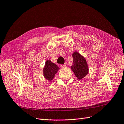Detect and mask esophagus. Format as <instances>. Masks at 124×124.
Here are the masks:
<instances>
[{"mask_svg": "<svg viewBox=\"0 0 124 124\" xmlns=\"http://www.w3.org/2000/svg\"><path fill=\"white\" fill-rule=\"evenodd\" d=\"M66 66H67V62H65L63 65H62V67H65Z\"/></svg>", "mask_w": 124, "mask_h": 124, "instance_id": "esophagus-1", "label": "esophagus"}]
</instances>
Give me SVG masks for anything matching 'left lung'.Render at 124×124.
Returning <instances> with one entry per match:
<instances>
[{
  "mask_svg": "<svg viewBox=\"0 0 124 124\" xmlns=\"http://www.w3.org/2000/svg\"><path fill=\"white\" fill-rule=\"evenodd\" d=\"M73 62L71 69L74 72L76 77L81 80L88 74L89 68L85 57L79 53L75 52L72 54Z\"/></svg>",
  "mask_w": 124,
  "mask_h": 124,
  "instance_id": "8db88e82",
  "label": "left lung"
}]
</instances>
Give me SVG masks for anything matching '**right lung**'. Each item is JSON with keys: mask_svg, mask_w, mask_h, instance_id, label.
<instances>
[{"mask_svg": "<svg viewBox=\"0 0 124 124\" xmlns=\"http://www.w3.org/2000/svg\"><path fill=\"white\" fill-rule=\"evenodd\" d=\"M59 69V68L55 63L52 62L51 61L47 60L43 69V75L47 80L51 81L54 79L55 75Z\"/></svg>", "mask_w": 124, "mask_h": 124, "instance_id": "add662e5", "label": "right lung"}]
</instances>
